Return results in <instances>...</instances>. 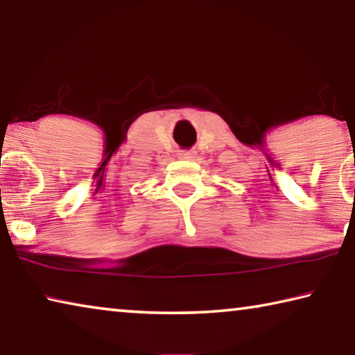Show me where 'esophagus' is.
Segmentation results:
<instances>
[{
	"mask_svg": "<svg viewBox=\"0 0 355 355\" xmlns=\"http://www.w3.org/2000/svg\"><path fill=\"white\" fill-rule=\"evenodd\" d=\"M194 152H191V150H182V153H180V158H183V159H191V158H194Z\"/></svg>",
	"mask_w": 355,
	"mask_h": 355,
	"instance_id": "34e87169",
	"label": "esophagus"
}]
</instances>
